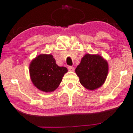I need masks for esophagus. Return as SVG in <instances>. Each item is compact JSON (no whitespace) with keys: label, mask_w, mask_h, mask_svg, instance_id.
<instances>
[{"label":"esophagus","mask_w":133,"mask_h":133,"mask_svg":"<svg viewBox=\"0 0 133 133\" xmlns=\"http://www.w3.org/2000/svg\"><path fill=\"white\" fill-rule=\"evenodd\" d=\"M68 69L70 71H74V70H75V69H74V68H73V67H72V66H69Z\"/></svg>","instance_id":"obj_1"}]
</instances>
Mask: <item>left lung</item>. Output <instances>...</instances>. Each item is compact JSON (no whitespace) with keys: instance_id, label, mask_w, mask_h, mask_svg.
Masks as SVG:
<instances>
[{"instance_id":"1","label":"left lung","mask_w":133,"mask_h":133,"mask_svg":"<svg viewBox=\"0 0 133 133\" xmlns=\"http://www.w3.org/2000/svg\"><path fill=\"white\" fill-rule=\"evenodd\" d=\"M80 83L88 90L100 88L106 80L109 72L108 63L99 55L86 54L75 69Z\"/></svg>"}]
</instances>
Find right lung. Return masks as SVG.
Returning <instances> with one entry per match:
<instances>
[{"mask_svg":"<svg viewBox=\"0 0 133 133\" xmlns=\"http://www.w3.org/2000/svg\"><path fill=\"white\" fill-rule=\"evenodd\" d=\"M68 71L66 68L56 64L51 54H40L33 59L29 64V75L34 85L46 93L54 91L58 88Z\"/></svg>","mask_w":133,"mask_h":133,"instance_id":"add662e5","label":"right lung"}]
</instances>
